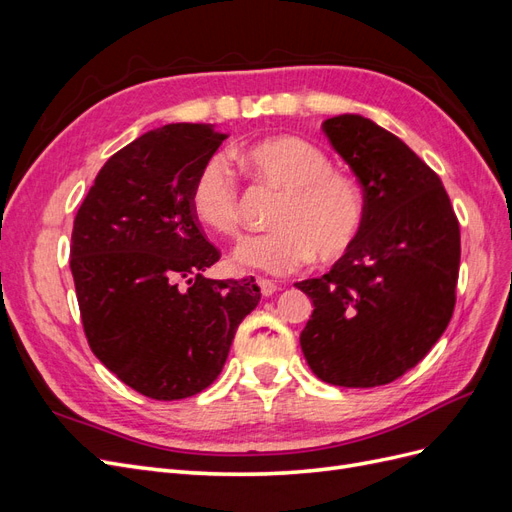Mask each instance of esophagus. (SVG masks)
<instances>
[{"label":"esophagus","mask_w":512,"mask_h":512,"mask_svg":"<svg viewBox=\"0 0 512 512\" xmlns=\"http://www.w3.org/2000/svg\"><path fill=\"white\" fill-rule=\"evenodd\" d=\"M258 288L262 297H271V294L277 290V286L271 280H265V277H258Z\"/></svg>","instance_id":"1"}]
</instances>
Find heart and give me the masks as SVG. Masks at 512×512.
Wrapping results in <instances>:
<instances>
[{
	"label": "heart",
	"mask_w": 512,
	"mask_h": 512,
	"mask_svg": "<svg viewBox=\"0 0 512 512\" xmlns=\"http://www.w3.org/2000/svg\"><path fill=\"white\" fill-rule=\"evenodd\" d=\"M250 175L282 190L271 213L273 228L243 237L232 262L243 269L284 275L309 260L344 256L359 237L363 200L352 177L331 168V158L301 136L277 134L239 151ZM194 218L218 235H235L241 224L239 183L222 156L209 158L190 190Z\"/></svg>",
	"instance_id": "b5f03b06"
}]
</instances>
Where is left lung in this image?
I'll list each match as a JSON object with an SVG mask.
<instances>
[{"instance_id":"obj_1","label":"left lung","mask_w":512,"mask_h":512,"mask_svg":"<svg viewBox=\"0 0 512 512\" xmlns=\"http://www.w3.org/2000/svg\"><path fill=\"white\" fill-rule=\"evenodd\" d=\"M322 130L365 203L350 250L329 273L294 284L314 303L301 350L322 382L369 389L423 361L451 322L459 222L440 177L401 138L350 113Z\"/></svg>"}]
</instances>
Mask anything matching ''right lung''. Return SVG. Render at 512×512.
<instances>
[{
    "mask_svg": "<svg viewBox=\"0 0 512 512\" xmlns=\"http://www.w3.org/2000/svg\"><path fill=\"white\" fill-rule=\"evenodd\" d=\"M226 134L168 123L106 160L74 218L70 269L91 352L158 401L192 397L220 376L254 277L209 280L220 260L190 209L194 177Z\"/></svg>",
    "mask_w": 512,
    "mask_h": 512,
    "instance_id": "obj_1",
    "label": "right lung"
}]
</instances>
